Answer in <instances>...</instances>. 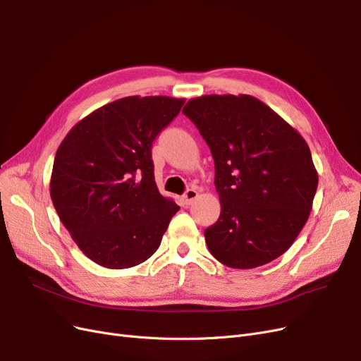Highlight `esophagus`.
Returning <instances> with one entry per match:
<instances>
[{
	"label": "esophagus",
	"mask_w": 361,
	"mask_h": 361,
	"mask_svg": "<svg viewBox=\"0 0 361 361\" xmlns=\"http://www.w3.org/2000/svg\"><path fill=\"white\" fill-rule=\"evenodd\" d=\"M197 197H198V191L195 188H190V190L185 191V194L182 195V200H183V203L186 206H190Z\"/></svg>",
	"instance_id": "obj_1"
}]
</instances>
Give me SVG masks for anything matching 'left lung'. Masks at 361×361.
<instances>
[{"label": "left lung", "instance_id": "obj_1", "mask_svg": "<svg viewBox=\"0 0 361 361\" xmlns=\"http://www.w3.org/2000/svg\"><path fill=\"white\" fill-rule=\"evenodd\" d=\"M207 142L221 200L204 231L229 268L265 265L289 249L308 221L319 175L305 139L249 94H207L182 111Z\"/></svg>", "mask_w": 361, "mask_h": 361}]
</instances>
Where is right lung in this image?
<instances>
[{
	"instance_id": "1",
	"label": "right lung",
	"mask_w": 361,
	"mask_h": 361,
	"mask_svg": "<svg viewBox=\"0 0 361 361\" xmlns=\"http://www.w3.org/2000/svg\"><path fill=\"white\" fill-rule=\"evenodd\" d=\"M185 100L128 96L96 109L57 148L53 206L72 240L111 269L145 262L180 209L157 188L152 142Z\"/></svg>"
}]
</instances>
